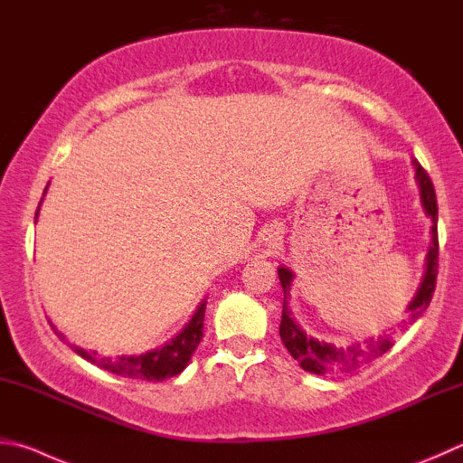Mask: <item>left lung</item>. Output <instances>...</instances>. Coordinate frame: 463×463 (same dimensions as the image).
Instances as JSON below:
<instances>
[{
	"label": "left lung",
	"instance_id": "8db88e82",
	"mask_svg": "<svg viewBox=\"0 0 463 463\" xmlns=\"http://www.w3.org/2000/svg\"><path fill=\"white\" fill-rule=\"evenodd\" d=\"M415 165V178L419 182V192H421V203L425 213L431 216L433 226H431V249L427 253V269H425V277L421 285H419V291L415 293V298L407 309L411 312V322L421 316L430 301L433 298L435 291V279H437V265H439V241H437V198H435V188L433 182L430 178L421 164L413 162ZM279 273V281L283 288V316H281V324H279V335L281 342L285 344V348L289 350V354L298 360L299 366L307 373L314 374H334V373H350L354 368L373 363L378 356H383L386 350L392 348L394 344V335L392 334H384L378 340H366L364 344H356V346H348V348H338L334 344L327 342H319L312 338L301 330V327L293 322L291 312L288 307V296H289V288H291V279L293 273L289 269L279 267L277 269ZM405 322V319H402ZM409 322V324H411Z\"/></svg>",
	"mask_w": 463,
	"mask_h": 463
}]
</instances>
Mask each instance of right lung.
Instances as JSON below:
<instances>
[{
    "mask_svg": "<svg viewBox=\"0 0 463 463\" xmlns=\"http://www.w3.org/2000/svg\"><path fill=\"white\" fill-rule=\"evenodd\" d=\"M38 210H40V204H38ZM38 210H36V216H38ZM204 309H206V301H203V304L198 306L194 317L190 319L186 327H184V330L175 335V338H172V342H165L162 348L146 352V354L105 358V356L97 354V352H87L79 346H72V348L77 354L89 360V363L97 364L99 368H103V371H109L113 374L139 378V381H164V378L180 374L184 368H186V364L190 363L192 354H194V350L198 348L200 340H203ZM56 334L62 335L61 332H56ZM62 340H64V335H62Z\"/></svg>",
    "mask_w": 463,
    "mask_h": 463,
    "instance_id": "1",
    "label": "right lung"
}]
</instances>
